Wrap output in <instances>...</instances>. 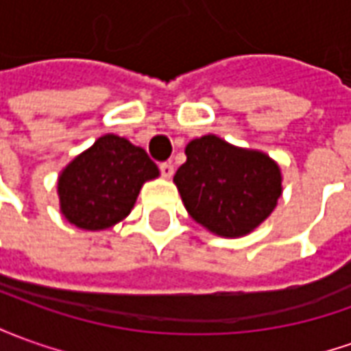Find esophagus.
Masks as SVG:
<instances>
[{
  "mask_svg": "<svg viewBox=\"0 0 351 351\" xmlns=\"http://www.w3.org/2000/svg\"><path fill=\"white\" fill-rule=\"evenodd\" d=\"M160 173L164 178H171V176H173V164H171V162H162Z\"/></svg>",
  "mask_w": 351,
  "mask_h": 351,
  "instance_id": "obj_1",
  "label": "esophagus"
}]
</instances>
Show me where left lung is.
<instances>
[{
	"label": "left lung",
	"mask_w": 351,
	"mask_h": 351,
	"mask_svg": "<svg viewBox=\"0 0 351 351\" xmlns=\"http://www.w3.org/2000/svg\"><path fill=\"white\" fill-rule=\"evenodd\" d=\"M173 181L193 219L221 237L250 233L277 206L281 170L258 151L237 149L216 135L193 139Z\"/></svg>",
	"instance_id": "1"
}]
</instances>
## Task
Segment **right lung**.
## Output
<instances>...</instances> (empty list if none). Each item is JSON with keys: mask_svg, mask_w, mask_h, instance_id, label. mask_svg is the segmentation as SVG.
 Returning a JSON list of instances; mask_svg holds the SVG:
<instances>
[{"mask_svg": "<svg viewBox=\"0 0 351 351\" xmlns=\"http://www.w3.org/2000/svg\"><path fill=\"white\" fill-rule=\"evenodd\" d=\"M156 176V164L141 147L103 135L60 173V210L80 229H106L132 212L141 185Z\"/></svg>", "mask_w": 351, "mask_h": 351, "instance_id": "obj_1", "label": "right lung"}]
</instances>
